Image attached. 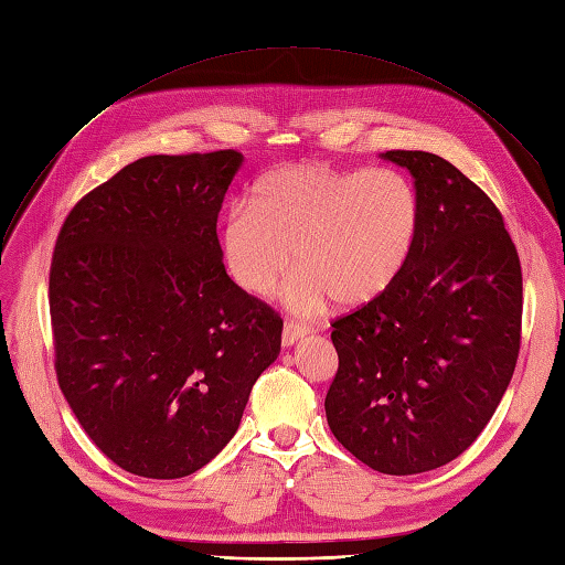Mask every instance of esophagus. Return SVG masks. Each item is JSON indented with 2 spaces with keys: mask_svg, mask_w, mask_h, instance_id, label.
I'll use <instances>...</instances> for the list:
<instances>
[{
  "mask_svg": "<svg viewBox=\"0 0 565 565\" xmlns=\"http://www.w3.org/2000/svg\"><path fill=\"white\" fill-rule=\"evenodd\" d=\"M309 332H311V330H309L307 326L297 323V320H285V326H282V344H285V347H292L297 340L307 338Z\"/></svg>",
  "mask_w": 565,
  "mask_h": 565,
  "instance_id": "34e87169",
  "label": "esophagus"
}]
</instances>
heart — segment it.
<instances>
[{
	"label": "heart",
	"instance_id": "heart-1",
	"mask_svg": "<svg viewBox=\"0 0 565 565\" xmlns=\"http://www.w3.org/2000/svg\"><path fill=\"white\" fill-rule=\"evenodd\" d=\"M418 225V194L399 171L287 163L256 182L249 204L227 211L221 254L252 297L270 295L295 258L287 301L311 316L330 299L363 307L385 295L408 264Z\"/></svg>",
	"mask_w": 565,
	"mask_h": 565
}]
</instances>
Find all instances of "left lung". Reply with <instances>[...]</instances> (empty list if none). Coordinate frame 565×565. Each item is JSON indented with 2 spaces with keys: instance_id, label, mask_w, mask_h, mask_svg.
<instances>
[{
  "instance_id": "left-lung-1",
  "label": "left lung",
  "mask_w": 565,
  "mask_h": 565,
  "mask_svg": "<svg viewBox=\"0 0 565 565\" xmlns=\"http://www.w3.org/2000/svg\"><path fill=\"white\" fill-rule=\"evenodd\" d=\"M414 175L416 247L385 295L332 320V435L387 476L454 461L490 423L521 352V258L499 209L430 151H385Z\"/></svg>"
}]
</instances>
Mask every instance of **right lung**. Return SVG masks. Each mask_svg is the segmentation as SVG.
Here are the masks:
<instances>
[{
	"label": "right lung",
	"mask_w": 565,
	"mask_h": 565,
	"mask_svg": "<svg viewBox=\"0 0 565 565\" xmlns=\"http://www.w3.org/2000/svg\"><path fill=\"white\" fill-rule=\"evenodd\" d=\"M235 149L142 157L87 192L50 268L54 369L75 418L132 476L175 480L237 433L282 318L225 273Z\"/></svg>",
	"instance_id": "add662e5"
}]
</instances>
